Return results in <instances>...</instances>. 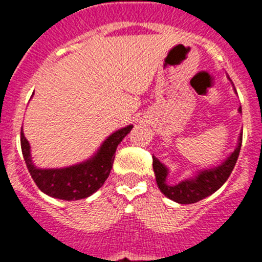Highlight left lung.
Segmentation results:
<instances>
[{
    "label": "left lung",
    "instance_id": "obj_1",
    "mask_svg": "<svg viewBox=\"0 0 262 262\" xmlns=\"http://www.w3.org/2000/svg\"><path fill=\"white\" fill-rule=\"evenodd\" d=\"M239 113H242V107H239ZM242 140L243 129L239 135V140H237L235 151L226 160H223V163L216 166H212V168L196 170L194 177L185 178V180H182V181L176 185H169L166 182L169 169L157 157L152 156V159H154L152 165H154L155 177H156V182L160 191L165 196H168L169 200L181 203V205L195 203L198 201H202L206 196L211 195L217 189H221L222 185L227 181V178L230 177V174L232 173L240 154Z\"/></svg>",
    "mask_w": 262,
    "mask_h": 262
}]
</instances>
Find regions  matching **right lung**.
<instances>
[{
	"mask_svg": "<svg viewBox=\"0 0 262 262\" xmlns=\"http://www.w3.org/2000/svg\"><path fill=\"white\" fill-rule=\"evenodd\" d=\"M133 124L106 138L96 154L82 163L66 168H38L31 159V147L20 129V148L27 169L36 186L47 195L62 201H78L96 193L105 184L114 163L117 147L133 129Z\"/></svg>",
	"mask_w": 262,
	"mask_h": 262,
	"instance_id": "obj_1",
	"label": "right lung"
}]
</instances>
